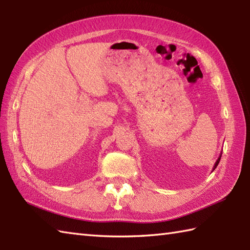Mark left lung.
<instances>
[{"label":"left lung","mask_w":250,"mask_h":250,"mask_svg":"<svg viewBox=\"0 0 250 250\" xmlns=\"http://www.w3.org/2000/svg\"><path fill=\"white\" fill-rule=\"evenodd\" d=\"M221 153L222 152H220V156H219V158L218 159H217V161L215 162V164H214V167H213V171H214V169L217 167V166H218V163H219V161H220V158H221ZM213 171H211V172H213Z\"/></svg>","instance_id":"left-lung-1"}]
</instances>
